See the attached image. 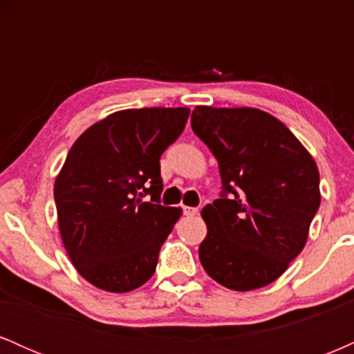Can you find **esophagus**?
I'll use <instances>...</instances> for the list:
<instances>
[{
    "instance_id": "obj_1",
    "label": "esophagus",
    "mask_w": 354,
    "mask_h": 354,
    "mask_svg": "<svg viewBox=\"0 0 354 354\" xmlns=\"http://www.w3.org/2000/svg\"><path fill=\"white\" fill-rule=\"evenodd\" d=\"M183 213H185L186 216H194V214L198 213V208H191V206H183Z\"/></svg>"
}]
</instances>
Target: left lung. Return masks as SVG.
<instances>
[{
	"label": "left lung",
	"mask_w": 354,
	"mask_h": 354,
	"mask_svg": "<svg viewBox=\"0 0 354 354\" xmlns=\"http://www.w3.org/2000/svg\"><path fill=\"white\" fill-rule=\"evenodd\" d=\"M191 128L218 160L223 183L221 198L201 211L203 268L234 291L273 283L306 245L321 201L318 166L261 109L196 106Z\"/></svg>",
	"instance_id": "obj_1"
}]
</instances>
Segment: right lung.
I'll return each instance as SVG.
<instances>
[{
  "mask_svg": "<svg viewBox=\"0 0 354 354\" xmlns=\"http://www.w3.org/2000/svg\"><path fill=\"white\" fill-rule=\"evenodd\" d=\"M188 108L123 109L81 135L55 181L63 245L76 271L109 293L154 274L181 208L160 205V158L178 140ZM146 194L151 202H143Z\"/></svg>",
  "mask_w": 354,
  "mask_h": 354,
  "instance_id": "add662e5",
  "label": "right lung"
}]
</instances>
